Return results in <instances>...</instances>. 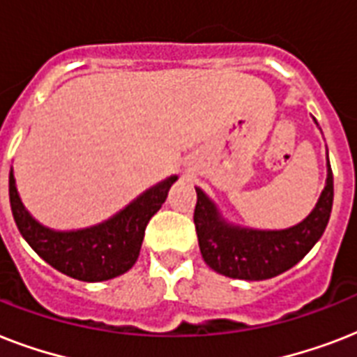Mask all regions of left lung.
I'll return each mask as SVG.
<instances>
[{"label":"left lung","mask_w":357,"mask_h":357,"mask_svg":"<svg viewBox=\"0 0 357 357\" xmlns=\"http://www.w3.org/2000/svg\"><path fill=\"white\" fill-rule=\"evenodd\" d=\"M326 168V185L315 207L302 222L283 229H255L229 222L217 204L196 187L195 226L204 261L222 276L248 282L268 280L296 265L322 237L330 220L333 204L330 161Z\"/></svg>","instance_id":"obj_1"}]
</instances>
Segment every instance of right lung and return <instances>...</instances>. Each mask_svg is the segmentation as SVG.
<instances>
[{
    "instance_id": "right-lung-1",
    "label": "right lung",
    "mask_w": 357,
    "mask_h": 357,
    "mask_svg": "<svg viewBox=\"0 0 357 357\" xmlns=\"http://www.w3.org/2000/svg\"><path fill=\"white\" fill-rule=\"evenodd\" d=\"M178 176L146 189L113 217L79 229H53L36 220L20 198L14 170L8 198L14 222L31 248L53 268L81 282H105L128 272L139 259L144 229L168 196Z\"/></svg>"
}]
</instances>
